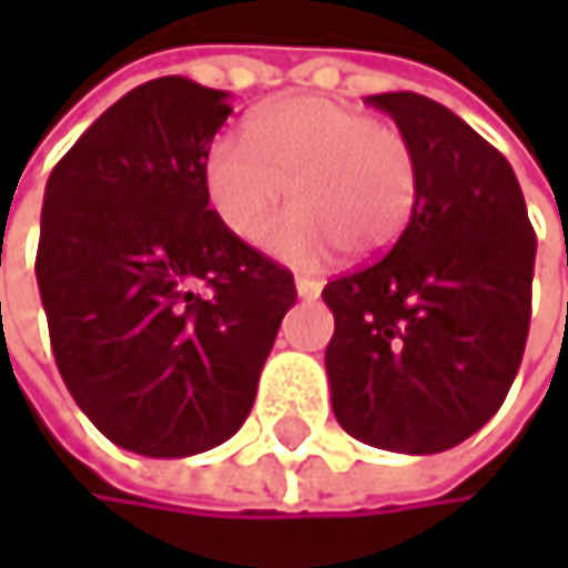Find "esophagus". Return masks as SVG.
Returning <instances> with one entry per match:
<instances>
[{
  "label": "esophagus",
  "mask_w": 568,
  "mask_h": 568,
  "mask_svg": "<svg viewBox=\"0 0 568 568\" xmlns=\"http://www.w3.org/2000/svg\"><path fill=\"white\" fill-rule=\"evenodd\" d=\"M295 292H298V298H318L322 283L315 276H295Z\"/></svg>",
  "instance_id": "34e87169"
}]
</instances>
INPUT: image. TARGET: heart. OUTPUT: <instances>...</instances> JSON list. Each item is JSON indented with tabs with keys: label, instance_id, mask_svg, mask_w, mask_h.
Returning <instances> with one entry per match:
<instances>
[{
	"label": "heart",
	"instance_id": "1",
	"mask_svg": "<svg viewBox=\"0 0 568 568\" xmlns=\"http://www.w3.org/2000/svg\"><path fill=\"white\" fill-rule=\"evenodd\" d=\"M213 213L240 240H260L283 203L298 210L266 236L292 263H315L338 246L348 260H375L407 230L420 173L410 138L322 94H295L260 108L246 134H220L203 161Z\"/></svg>",
	"mask_w": 568,
	"mask_h": 568
}]
</instances>
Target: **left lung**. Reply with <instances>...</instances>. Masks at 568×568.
I'll list each match as a JSON object with an SVG mask.
<instances>
[{
	"mask_svg": "<svg viewBox=\"0 0 568 568\" xmlns=\"http://www.w3.org/2000/svg\"><path fill=\"white\" fill-rule=\"evenodd\" d=\"M420 193L388 256L322 288L332 410L362 444L440 454L504 404L529 335L536 233L507 158L444 104L388 91Z\"/></svg>",
	"mask_w": 568,
	"mask_h": 568,
	"instance_id": "1",
	"label": "left lung"
}]
</instances>
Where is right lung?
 I'll return each mask as SVG.
<instances>
[{
  "instance_id": "1",
  "label": "right lung",
  "mask_w": 568,
  "mask_h": 568,
  "mask_svg": "<svg viewBox=\"0 0 568 568\" xmlns=\"http://www.w3.org/2000/svg\"><path fill=\"white\" fill-rule=\"evenodd\" d=\"M226 98L154 78L45 186L36 280L58 372L108 440L144 457L203 454L243 427L295 302L292 273L210 210L203 161Z\"/></svg>"
}]
</instances>
